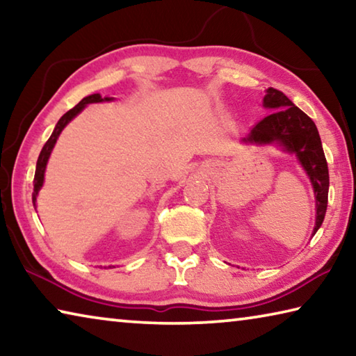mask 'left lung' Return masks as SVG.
<instances>
[{"label":"left lung","mask_w":356,"mask_h":356,"mask_svg":"<svg viewBox=\"0 0 356 356\" xmlns=\"http://www.w3.org/2000/svg\"><path fill=\"white\" fill-rule=\"evenodd\" d=\"M264 108L272 110L267 118L257 122L250 134L242 138L243 144L281 147L297 156L298 163L308 174L316 196V226L312 236L322 226L328 204V165L314 120L292 104L278 89L265 91Z\"/></svg>","instance_id":"8db88e82"}]
</instances>
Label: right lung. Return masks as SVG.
Masks as SVG:
<instances>
[{"mask_svg": "<svg viewBox=\"0 0 356 356\" xmlns=\"http://www.w3.org/2000/svg\"><path fill=\"white\" fill-rule=\"evenodd\" d=\"M114 100L113 97H102L100 94H92V95H88V97H84L80 104L75 105L72 110H69L67 113L64 114V116L58 120L55 130H53L51 136L48 138V141L45 143V146L42 147L40 150V155L38 159V165H35V174H34V191H33V204H34V209H35V200H38V195L42 188V185H44V176H45V170H47V163H48V159H50L51 155V150L55 147V144L58 141L59 135H61V131L64 130L65 125H67L72 119L75 116H78L86 105L89 104H100V102H111Z\"/></svg>", "mask_w": 356, "mask_h": 356, "instance_id": "obj_1", "label": "right lung"}]
</instances>
